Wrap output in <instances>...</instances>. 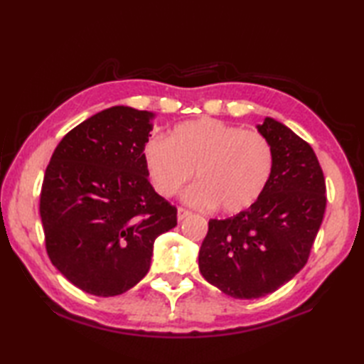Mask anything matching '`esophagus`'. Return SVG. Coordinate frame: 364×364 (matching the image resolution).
I'll return each mask as SVG.
<instances>
[{
  "mask_svg": "<svg viewBox=\"0 0 364 364\" xmlns=\"http://www.w3.org/2000/svg\"><path fill=\"white\" fill-rule=\"evenodd\" d=\"M191 214H192V213L188 211V210H184V208H178V214H176L178 222H181V220H184L186 218H189Z\"/></svg>",
  "mask_w": 364,
  "mask_h": 364,
  "instance_id": "34e87169",
  "label": "esophagus"
}]
</instances>
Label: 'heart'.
<instances>
[{
    "mask_svg": "<svg viewBox=\"0 0 364 364\" xmlns=\"http://www.w3.org/2000/svg\"><path fill=\"white\" fill-rule=\"evenodd\" d=\"M153 188L173 197L194 176L198 184L184 200L198 208L218 205L225 214L249 210L264 194L274 173V149L258 131L218 119L180 123L170 137L153 136L144 146Z\"/></svg>",
    "mask_w": 364,
    "mask_h": 364,
    "instance_id": "1",
    "label": "heart"
}]
</instances>
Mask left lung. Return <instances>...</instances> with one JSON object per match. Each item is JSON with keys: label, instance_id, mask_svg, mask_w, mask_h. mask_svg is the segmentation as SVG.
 <instances>
[{"label": "left lung", "instance_id": "obj_1", "mask_svg": "<svg viewBox=\"0 0 364 364\" xmlns=\"http://www.w3.org/2000/svg\"><path fill=\"white\" fill-rule=\"evenodd\" d=\"M274 149V173L249 210L211 219L198 252L208 283L235 299H258L306 264L326 213V178L316 153L283 123L257 127Z\"/></svg>", "mask_w": 364, "mask_h": 364}]
</instances>
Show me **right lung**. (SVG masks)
I'll return each mask as SVG.
<instances>
[{"label": "right lung", "mask_w": 364, "mask_h": 364, "mask_svg": "<svg viewBox=\"0 0 364 364\" xmlns=\"http://www.w3.org/2000/svg\"><path fill=\"white\" fill-rule=\"evenodd\" d=\"M153 112L112 106L63 137L45 170L41 218L46 253L76 288L127 292L150 269L154 239L176 208L154 192L144 162Z\"/></svg>", "instance_id": "obj_1"}]
</instances>
